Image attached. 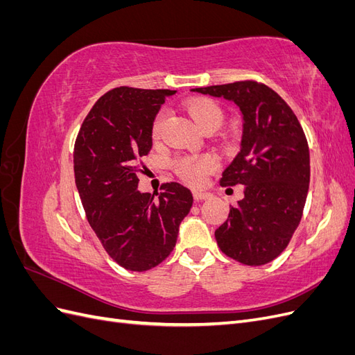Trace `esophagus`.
Returning a JSON list of instances; mask_svg holds the SVG:
<instances>
[{"label":"esophagus","mask_w":355,"mask_h":355,"mask_svg":"<svg viewBox=\"0 0 355 355\" xmlns=\"http://www.w3.org/2000/svg\"><path fill=\"white\" fill-rule=\"evenodd\" d=\"M192 194H194V198H196L197 201H200V200H207V198L211 197V196L209 194V192H201V191H194V192H192Z\"/></svg>","instance_id":"1"}]
</instances>
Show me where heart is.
<instances>
[{
	"mask_svg": "<svg viewBox=\"0 0 355 355\" xmlns=\"http://www.w3.org/2000/svg\"><path fill=\"white\" fill-rule=\"evenodd\" d=\"M185 108L192 120L201 128L206 130H218L223 123V110L220 105L210 99L194 98L185 103ZM166 120V111H159L153 123V135L158 136L161 133ZM218 167V161L211 155H185L179 158L175 163V170L182 180L188 185L201 187L206 182L207 176Z\"/></svg>",
	"mask_w": 355,
	"mask_h": 355,
	"instance_id": "obj_1",
	"label": "heart"
}]
</instances>
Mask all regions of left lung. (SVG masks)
<instances>
[{"label": "left lung", "instance_id": "left-lung-1", "mask_svg": "<svg viewBox=\"0 0 355 355\" xmlns=\"http://www.w3.org/2000/svg\"><path fill=\"white\" fill-rule=\"evenodd\" d=\"M239 106L240 153L223 170L220 185H244V198L214 231L220 250L244 265L274 261L302 218L309 187V149L302 125L272 89L237 81L192 89Z\"/></svg>", "mask_w": 355, "mask_h": 355}]
</instances>
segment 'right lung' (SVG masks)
<instances>
[{
    "label": "right lung",
    "mask_w": 355,
    "mask_h": 355,
    "mask_svg": "<svg viewBox=\"0 0 355 355\" xmlns=\"http://www.w3.org/2000/svg\"><path fill=\"white\" fill-rule=\"evenodd\" d=\"M176 90L116 87L94 103L73 148V173L89 223L112 259L148 271L173 250L192 207L188 188L170 182L161 192L137 189L139 158L153 148V123Z\"/></svg>",
    "instance_id": "1"
}]
</instances>
